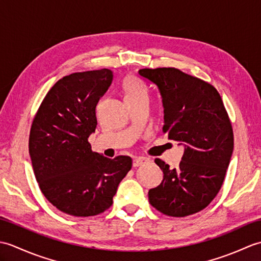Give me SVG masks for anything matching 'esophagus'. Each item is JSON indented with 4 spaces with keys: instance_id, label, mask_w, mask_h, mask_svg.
Returning <instances> with one entry per match:
<instances>
[{
    "instance_id": "obj_1",
    "label": "esophagus",
    "mask_w": 261,
    "mask_h": 261,
    "mask_svg": "<svg viewBox=\"0 0 261 261\" xmlns=\"http://www.w3.org/2000/svg\"><path fill=\"white\" fill-rule=\"evenodd\" d=\"M147 162H148V159H147V158L139 157V158H136V159H134V162H132V166H134V167H139V166L143 165V164L147 163Z\"/></svg>"
}]
</instances>
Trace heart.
I'll list each match as a JSON object with an SVG mask.
<instances>
[{"mask_svg":"<svg viewBox=\"0 0 261 261\" xmlns=\"http://www.w3.org/2000/svg\"><path fill=\"white\" fill-rule=\"evenodd\" d=\"M122 87L125 93V99H132L141 96H147V90L141 83L132 76L125 77Z\"/></svg>","mask_w":261,"mask_h":261,"instance_id":"obj_1","label":"heart"}]
</instances>
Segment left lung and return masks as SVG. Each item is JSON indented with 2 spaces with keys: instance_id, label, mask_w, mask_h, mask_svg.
I'll use <instances>...</instances> for the list:
<instances>
[{
  "instance_id": "1",
  "label": "left lung",
  "mask_w": 261,
  "mask_h": 261,
  "mask_svg": "<svg viewBox=\"0 0 261 261\" xmlns=\"http://www.w3.org/2000/svg\"><path fill=\"white\" fill-rule=\"evenodd\" d=\"M139 75L162 95L163 131L184 146L178 168L154 159L164 179L149 190V202L168 216L197 213L219 193L233 152V131L222 98L208 83L173 67L140 69Z\"/></svg>"
}]
</instances>
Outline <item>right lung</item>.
<instances>
[{"mask_svg":"<svg viewBox=\"0 0 261 261\" xmlns=\"http://www.w3.org/2000/svg\"><path fill=\"white\" fill-rule=\"evenodd\" d=\"M112 81L107 68L65 76L47 93L33 119V173L45 197L66 214L104 212L132 167L130 157H103L88 142L97 125L96 105Z\"/></svg>","mask_w":261,"mask_h":261,"instance_id":"1","label":"right lung"}]
</instances>
